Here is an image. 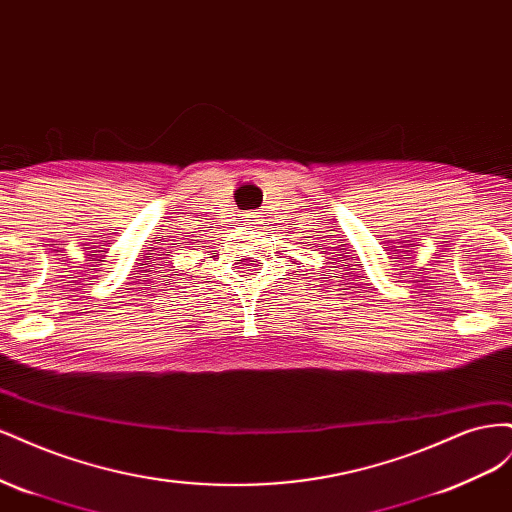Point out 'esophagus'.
Wrapping results in <instances>:
<instances>
[{"label":"esophagus","instance_id":"obj_1","mask_svg":"<svg viewBox=\"0 0 512 512\" xmlns=\"http://www.w3.org/2000/svg\"><path fill=\"white\" fill-rule=\"evenodd\" d=\"M243 222L245 224H260V218L262 215H258V211H247V213H243Z\"/></svg>","mask_w":512,"mask_h":512}]
</instances>
